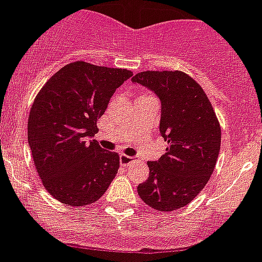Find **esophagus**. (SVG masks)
Listing matches in <instances>:
<instances>
[{
  "label": "esophagus",
  "mask_w": 262,
  "mask_h": 262,
  "mask_svg": "<svg viewBox=\"0 0 262 262\" xmlns=\"http://www.w3.org/2000/svg\"><path fill=\"white\" fill-rule=\"evenodd\" d=\"M120 163H121L122 166H129L132 163V157L121 154V156H120Z\"/></svg>",
  "instance_id": "34e87169"
}]
</instances>
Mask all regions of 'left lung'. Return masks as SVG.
Masks as SVG:
<instances>
[{
	"label": "left lung",
	"instance_id": "1",
	"mask_svg": "<svg viewBox=\"0 0 262 262\" xmlns=\"http://www.w3.org/2000/svg\"><path fill=\"white\" fill-rule=\"evenodd\" d=\"M161 101L159 133L169 144L150 161L149 178L138 195L157 211H174L194 199L210 179L219 157L222 133L210 100L199 84L181 71H145L132 77Z\"/></svg>",
	"mask_w": 262,
	"mask_h": 262
}]
</instances>
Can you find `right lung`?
I'll return each instance as SVG.
<instances>
[{"label": "right lung", "instance_id": "1", "mask_svg": "<svg viewBox=\"0 0 262 262\" xmlns=\"http://www.w3.org/2000/svg\"><path fill=\"white\" fill-rule=\"evenodd\" d=\"M132 71L75 62L47 81L31 106L27 140L34 165L51 196L68 206L103 196L120 167L115 151L91 138L109 100Z\"/></svg>", "mask_w": 262, "mask_h": 262}]
</instances>
